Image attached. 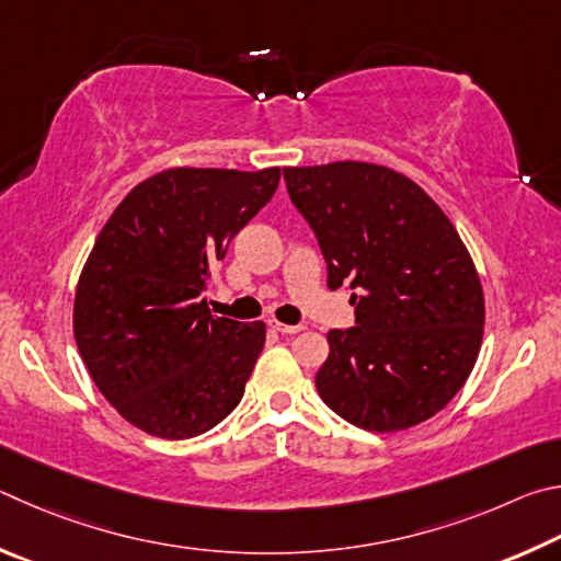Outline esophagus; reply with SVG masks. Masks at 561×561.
Masks as SVG:
<instances>
[{"label":"esophagus","instance_id":"1","mask_svg":"<svg viewBox=\"0 0 561 561\" xmlns=\"http://www.w3.org/2000/svg\"><path fill=\"white\" fill-rule=\"evenodd\" d=\"M271 328L278 330L280 335H298V332L306 330L302 325H283V322H275V320H271Z\"/></svg>","mask_w":561,"mask_h":561}]
</instances>
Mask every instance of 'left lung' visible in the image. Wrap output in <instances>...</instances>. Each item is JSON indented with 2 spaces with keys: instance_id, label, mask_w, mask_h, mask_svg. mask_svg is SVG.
<instances>
[{
  "instance_id": "left-lung-1",
  "label": "left lung",
  "mask_w": 561,
  "mask_h": 561,
  "mask_svg": "<svg viewBox=\"0 0 561 561\" xmlns=\"http://www.w3.org/2000/svg\"><path fill=\"white\" fill-rule=\"evenodd\" d=\"M283 180L350 288L355 328L330 330L316 387L350 424L399 431L438 414L478 359L485 302L454 224L409 176L369 162L286 167Z\"/></svg>"
}]
</instances>
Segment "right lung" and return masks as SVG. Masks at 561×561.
<instances>
[{
    "label": "right lung",
    "instance_id": "right-lung-1",
    "mask_svg": "<svg viewBox=\"0 0 561 561\" xmlns=\"http://www.w3.org/2000/svg\"><path fill=\"white\" fill-rule=\"evenodd\" d=\"M280 170L174 167L117 204L76 288L73 335L117 414L160 438H192L243 397L265 325L214 318L204 290Z\"/></svg>",
    "mask_w": 561,
    "mask_h": 561
}]
</instances>
